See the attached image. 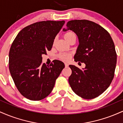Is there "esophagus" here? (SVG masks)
Here are the masks:
<instances>
[{"instance_id": "esophagus-1", "label": "esophagus", "mask_w": 123, "mask_h": 123, "mask_svg": "<svg viewBox=\"0 0 123 123\" xmlns=\"http://www.w3.org/2000/svg\"><path fill=\"white\" fill-rule=\"evenodd\" d=\"M65 67H68L69 64H68V63H65Z\"/></svg>"}]
</instances>
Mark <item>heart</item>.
Instances as JSON below:
<instances>
[{"label": "heart", "instance_id": "b5f03b06", "mask_svg": "<svg viewBox=\"0 0 123 123\" xmlns=\"http://www.w3.org/2000/svg\"><path fill=\"white\" fill-rule=\"evenodd\" d=\"M63 37H64L65 39L68 42H69L72 39H73V37H76L75 34L73 33V32H68L66 33H65L63 35ZM72 54L70 53H60V54L58 55V57L60 59V60L62 61H68L70 60V58H71Z\"/></svg>", "mask_w": 123, "mask_h": 123}]
</instances>
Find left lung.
<instances>
[{"label": "left lung", "mask_w": 123, "mask_h": 123, "mask_svg": "<svg viewBox=\"0 0 123 123\" xmlns=\"http://www.w3.org/2000/svg\"><path fill=\"white\" fill-rule=\"evenodd\" d=\"M66 26L63 31H73L79 42L74 61L86 64L82 70L69 65L72 74L69 83L79 97L95 98L108 88L114 77L117 62L115 44L108 31L92 21L72 20Z\"/></svg>", "instance_id": "left-lung-1"}]
</instances>
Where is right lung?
Segmentation results:
<instances>
[{
	"instance_id": "add662e5",
	"label": "right lung",
	"mask_w": 123,
	"mask_h": 123,
	"mask_svg": "<svg viewBox=\"0 0 123 123\" xmlns=\"http://www.w3.org/2000/svg\"><path fill=\"white\" fill-rule=\"evenodd\" d=\"M65 24V21L35 22L21 30L12 42L9 52V70L15 85L24 97L32 101L47 97L64 68L57 60L46 65L42 55L46 54Z\"/></svg>"
}]
</instances>
